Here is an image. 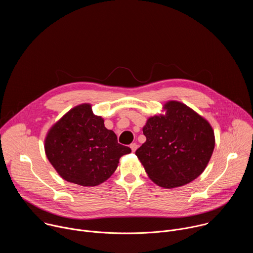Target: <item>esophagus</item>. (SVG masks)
Returning <instances> with one entry per match:
<instances>
[{
	"instance_id": "1",
	"label": "esophagus",
	"mask_w": 253,
	"mask_h": 253,
	"mask_svg": "<svg viewBox=\"0 0 253 253\" xmlns=\"http://www.w3.org/2000/svg\"><path fill=\"white\" fill-rule=\"evenodd\" d=\"M130 148H131L132 152H135V151L137 150V148H138V144H137V143H132V144H130Z\"/></svg>"
}]
</instances>
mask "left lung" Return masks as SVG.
Wrapping results in <instances>:
<instances>
[{
  "mask_svg": "<svg viewBox=\"0 0 253 253\" xmlns=\"http://www.w3.org/2000/svg\"><path fill=\"white\" fill-rule=\"evenodd\" d=\"M165 115L143 127L146 141L135 152L149 178L164 188L185 185L205 169L215 139L210 124L186 105L170 101Z\"/></svg>",
  "mask_w": 253,
  "mask_h": 253,
  "instance_id": "8db88e82",
  "label": "left lung"
}]
</instances>
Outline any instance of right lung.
Instances as JSON below:
<instances>
[{
  "label": "right lung",
  "mask_w": 253,
  "mask_h": 253,
  "mask_svg": "<svg viewBox=\"0 0 253 253\" xmlns=\"http://www.w3.org/2000/svg\"><path fill=\"white\" fill-rule=\"evenodd\" d=\"M46 155L59 175L72 183L96 186L116 170L119 159L131 149L121 145L104 120L95 116L91 105L70 110L49 131Z\"/></svg>",
  "instance_id": "1"
}]
</instances>
